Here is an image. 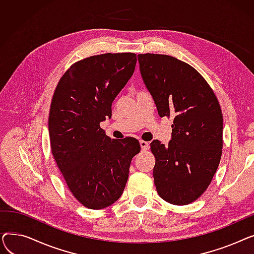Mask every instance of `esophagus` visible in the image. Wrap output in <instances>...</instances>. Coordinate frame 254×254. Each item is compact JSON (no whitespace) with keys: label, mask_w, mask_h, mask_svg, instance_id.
Masks as SVG:
<instances>
[{"label":"esophagus","mask_w":254,"mask_h":254,"mask_svg":"<svg viewBox=\"0 0 254 254\" xmlns=\"http://www.w3.org/2000/svg\"><path fill=\"white\" fill-rule=\"evenodd\" d=\"M140 146H141V148H142L143 150H147V149H149V143H148V142H146V141L140 140Z\"/></svg>","instance_id":"obj_1"}]
</instances>
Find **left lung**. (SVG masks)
<instances>
[{"label":"left lung","mask_w":254,"mask_h":254,"mask_svg":"<svg viewBox=\"0 0 254 254\" xmlns=\"http://www.w3.org/2000/svg\"><path fill=\"white\" fill-rule=\"evenodd\" d=\"M143 81L161 117L174 116L167 146L150 143L158 195L188 205L208 189L222 153L223 118L218 100L191 65L166 55H139Z\"/></svg>","instance_id":"8db88e82"}]
</instances>
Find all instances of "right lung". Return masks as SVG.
<instances>
[{
  "label": "right lung",
  "mask_w": 254,
  "mask_h": 254,
  "mask_svg": "<svg viewBox=\"0 0 254 254\" xmlns=\"http://www.w3.org/2000/svg\"><path fill=\"white\" fill-rule=\"evenodd\" d=\"M135 53H105L79 61L63 75L53 93L48 128L51 151L72 194L84 207L103 209L123 194L135 138L106 136L100 123L131 75Z\"/></svg>",
  "instance_id": "obj_1"
}]
</instances>
